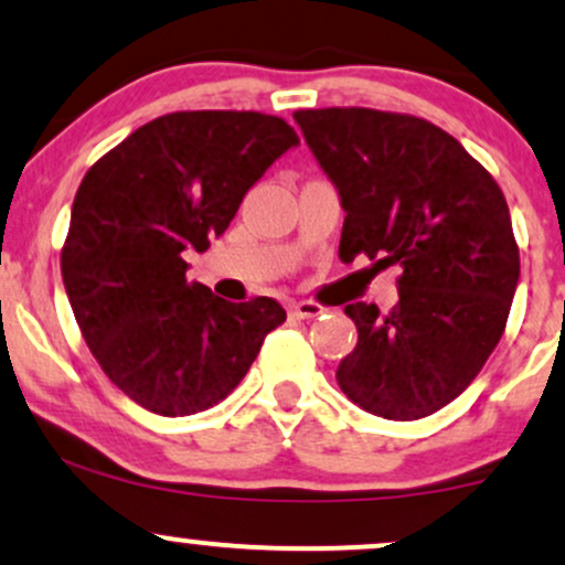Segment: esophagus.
<instances>
[{
  "label": "esophagus",
  "instance_id": "34e87169",
  "mask_svg": "<svg viewBox=\"0 0 565 565\" xmlns=\"http://www.w3.org/2000/svg\"><path fill=\"white\" fill-rule=\"evenodd\" d=\"M321 313H323V308L313 300H300V302L289 305L291 319H316V316H321Z\"/></svg>",
  "mask_w": 565,
  "mask_h": 565
}]
</instances>
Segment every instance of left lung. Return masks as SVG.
Segmentation results:
<instances>
[{"label":"left lung","instance_id":"left-lung-1","mask_svg":"<svg viewBox=\"0 0 565 565\" xmlns=\"http://www.w3.org/2000/svg\"><path fill=\"white\" fill-rule=\"evenodd\" d=\"M345 210L340 257L401 265L398 305L353 302L342 393L385 419H423L478 377L508 323L521 257L489 172L449 132L372 108L297 111Z\"/></svg>","mask_w":565,"mask_h":565}]
</instances>
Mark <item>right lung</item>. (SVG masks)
I'll list each match as a JSON object with an SVG mask.
<instances>
[{"label":"right lung","mask_w":565,"mask_h":565,"mask_svg":"<svg viewBox=\"0 0 565 565\" xmlns=\"http://www.w3.org/2000/svg\"><path fill=\"white\" fill-rule=\"evenodd\" d=\"M300 138L278 116H159L84 174L61 274L108 380L161 417L223 401L287 321L270 297L228 302L185 278L183 252L223 236L238 204Z\"/></svg>","instance_id":"add662e5"}]
</instances>
